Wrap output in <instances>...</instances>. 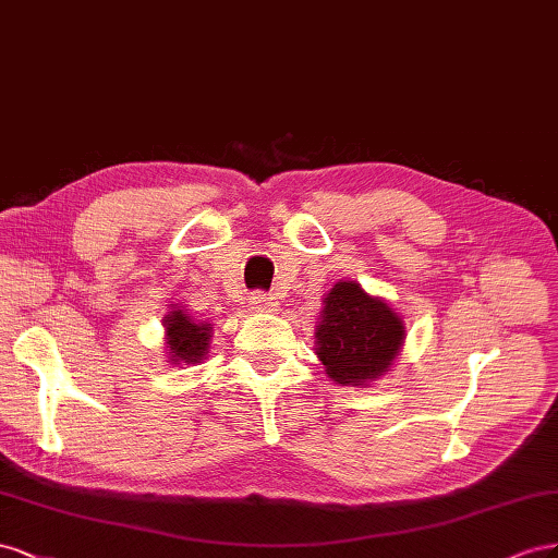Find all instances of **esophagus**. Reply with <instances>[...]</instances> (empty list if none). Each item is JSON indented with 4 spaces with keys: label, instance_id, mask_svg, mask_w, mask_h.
I'll return each mask as SVG.
<instances>
[{
    "label": "esophagus",
    "instance_id": "34e87169",
    "mask_svg": "<svg viewBox=\"0 0 558 558\" xmlns=\"http://www.w3.org/2000/svg\"><path fill=\"white\" fill-rule=\"evenodd\" d=\"M276 306H278L276 296H270V294H266V292H254V294L250 296V308L257 311V313H274Z\"/></svg>",
    "mask_w": 558,
    "mask_h": 558
}]
</instances>
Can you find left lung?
Listing matches in <instances>:
<instances>
[{
    "label": "left lung",
    "mask_w": 558,
    "mask_h": 558,
    "mask_svg": "<svg viewBox=\"0 0 558 558\" xmlns=\"http://www.w3.org/2000/svg\"><path fill=\"white\" fill-rule=\"evenodd\" d=\"M404 343V323L384 299L369 296L355 280H341L325 296L315 353L331 380L369 386L384 376Z\"/></svg>",
    "instance_id": "8db88e82"
}]
</instances>
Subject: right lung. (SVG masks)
Masks as SVG:
<instances>
[{
    "mask_svg": "<svg viewBox=\"0 0 558 558\" xmlns=\"http://www.w3.org/2000/svg\"><path fill=\"white\" fill-rule=\"evenodd\" d=\"M163 327L172 364H198L208 355L213 331L208 323H196L182 306H174L166 315Z\"/></svg>",
    "mask_w": 558,
    "mask_h": 558,
    "instance_id": "right-lung-1",
    "label": "right lung"
}]
</instances>
